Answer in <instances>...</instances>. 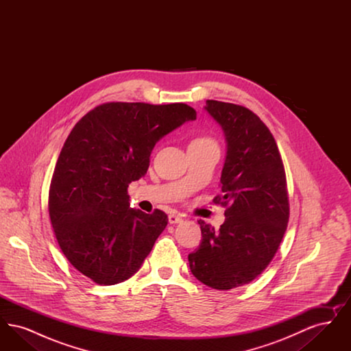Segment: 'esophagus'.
I'll list each match as a JSON object with an SVG mask.
<instances>
[{"label":"esophagus","mask_w":351,"mask_h":351,"mask_svg":"<svg viewBox=\"0 0 351 351\" xmlns=\"http://www.w3.org/2000/svg\"><path fill=\"white\" fill-rule=\"evenodd\" d=\"M183 221V217L182 216H179V215H175V213H172V215H169L168 216V222L169 223H180Z\"/></svg>","instance_id":"obj_1"}]
</instances>
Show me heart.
<instances>
[{"label": "heart", "instance_id": "obj_1", "mask_svg": "<svg viewBox=\"0 0 351 351\" xmlns=\"http://www.w3.org/2000/svg\"><path fill=\"white\" fill-rule=\"evenodd\" d=\"M209 139H206V138H197V139H195V141H192V142H208Z\"/></svg>", "mask_w": 351, "mask_h": 351}]
</instances>
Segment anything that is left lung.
<instances>
[{"label":"left lung","instance_id":"obj_1","mask_svg":"<svg viewBox=\"0 0 351 351\" xmlns=\"http://www.w3.org/2000/svg\"><path fill=\"white\" fill-rule=\"evenodd\" d=\"M204 109L225 134L223 195L213 201L228 208L219 230L197 221L202 239L188 261L197 280L225 291L250 283L269 265L287 229L289 204L280 154L261 118L221 101L208 100Z\"/></svg>","mask_w":351,"mask_h":351}]
</instances>
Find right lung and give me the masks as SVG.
I'll return each instance as SVG.
<instances>
[{"instance_id": "1", "label": "right lung", "mask_w": 351, "mask_h": 351, "mask_svg": "<svg viewBox=\"0 0 351 351\" xmlns=\"http://www.w3.org/2000/svg\"><path fill=\"white\" fill-rule=\"evenodd\" d=\"M195 119L185 104L108 102L68 135L51 180V223L69 263L95 283L132 278L166 229L165 212L130 208L128 186L146 175L155 145Z\"/></svg>"}]
</instances>
